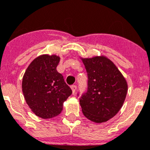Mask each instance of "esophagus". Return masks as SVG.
Instances as JSON below:
<instances>
[{
	"instance_id": "esophagus-1",
	"label": "esophagus",
	"mask_w": 150,
	"mask_h": 150,
	"mask_svg": "<svg viewBox=\"0 0 150 150\" xmlns=\"http://www.w3.org/2000/svg\"><path fill=\"white\" fill-rule=\"evenodd\" d=\"M71 90H72L73 93H75V91H76V85H71Z\"/></svg>"
}]
</instances>
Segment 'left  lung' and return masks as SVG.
<instances>
[{"mask_svg":"<svg viewBox=\"0 0 150 150\" xmlns=\"http://www.w3.org/2000/svg\"><path fill=\"white\" fill-rule=\"evenodd\" d=\"M82 62L88 74V90L79 98L82 112L92 122H105L122 108L127 84L113 62L105 57L82 59Z\"/></svg>","mask_w":150,"mask_h":150,"instance_id":"left-lung-1","label":"left lung"}]
</instances>
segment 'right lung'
Here are the masks:
<instances>
[{
  "instance_id": "1",
  "label": "right lung",
  "mask_w": 150,
  "mask_h": 150,
  "mask_svg": "<svg viewBox=\"0 0 150 150\" xmlns=\"http://www.w3.org/2000/svg\"><path fill=\"white\" fill-rule=\"evenodd\" d=\"M60 58L41 55L27 68L22 90L31 111L42 119H51L62 110L63 102L72 93L62 75L57 71Z\"/></svg>"
}]
</instances>
